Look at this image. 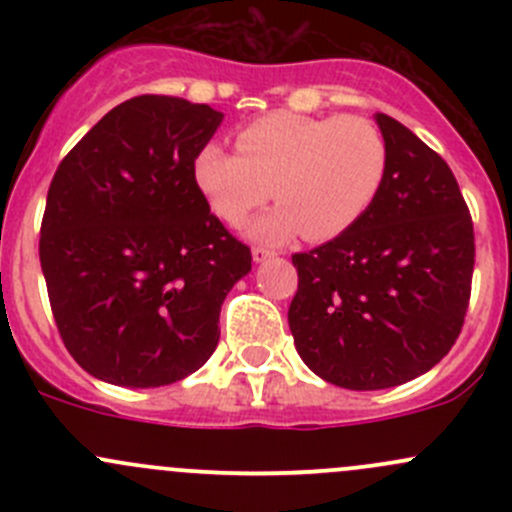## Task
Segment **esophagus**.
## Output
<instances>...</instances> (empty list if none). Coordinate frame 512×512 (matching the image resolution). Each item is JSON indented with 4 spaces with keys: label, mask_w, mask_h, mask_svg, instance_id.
I'll return each mask as SVG.
<instances>
[{
    "label": "esophagus",
    "mask_w": 512,
    "mask_h": 512,
    "mask_svg": "<svg viewBox=\"0 0 512 512\" xmlns=\"http://www.w3.org/2000/svg\"><path fill=\"white\" fill-rule=\"evenodd\" d=\"M275 255V252L272 250H267V247H252V257H255V262H265V260H270V257Z\"/></svg>",
    "instance_id": "obj_1"
}]
</instances>
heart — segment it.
<instances>
[{
    "label": "heart",
    "mask_w": 512,
    "mask_h": 512,
    "mask_svg": "<svg viewBox=\"0 0 512 512\" xmlns=\"http://www.w3.org/2000/svg\"><path fill=\"white\" fill-rule=\"evenodd\" d=\"M237 151L205 143L193 178L213 213L240 225L267 198L277 208L250 225V235L285 242L339 237L369 213L384 188L389 146L364 116L267 113L237 131Z\"/></svg>",
    "instance_id": "heart-1"
}]
</instances>
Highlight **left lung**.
<instances>
[{"label": "left lung", "mask_w": 512, "mask_h": 512, "mask_svg": "<svg viewBox=\"0 0 512 512\" xmlns=\"http://www.w3.org/2000/svg\"><path fill=\"white\" fill-rule=\"evenodd\" d=\"M384 188L347 232L292 255L299 285L289 329L304 364L352 391L406 384L461 334L476 237L456 175L386 113Z\"/></svg>", "instance_id": "8db88e82"}]
</instances>
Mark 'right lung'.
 Returning a JSON list of instances; mask_svg holds the SVG:
<instances>
[{
    "instance_id": "1",
    "label": "right lung",
    "mask_w": 512,
    "mask_h": 512,
    "mask_svg": "<svg viewBox=\"0 0 512 512\" xmlns=\"http://www.w3.org/2000/svg\"><path fill=\"white\" fill-rule=\"evenodd\" d=\"M220 121L208 103L136 96L56 168L41 272L64 347L96 379L173 384L218 347L220 304L252 267L193 178Z\"/></svg>"
}]
</instances>
